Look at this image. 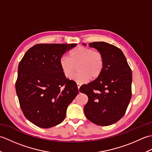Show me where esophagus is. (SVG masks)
Wrapping results in <instances>:
<instances>
[{
	"label": "esophagus",
	"mask_w": 152,
	"mask_h": 152,
	"mask_svg": "<svg viewBox=\"0 0 152 152\" xmlns=\"http://www.w3.org/2000/svg\"><path fill=\"white\" fill-rule=\"evenodd\" d=\"M76 84H77V87H78V89H80V86H81V83H77Z\"/></svg>",
	"instance_id": "1"
}]
</instances>
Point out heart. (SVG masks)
<instances>
[{
    "mask_svg": "<svg viewBox=\"0 0 152 152\" xmlns=\"http://www.w3.org/2000/svg\"><path fill=\"white\" fill-rule=\"evenodd\" d=\"M104 65V57L100 51L83 46L73 49L69 53V58L62 57L59 60V66L67 78L72 77L75 66H77L79 71L72 79L80 83L88 82L90 78H97L102 73Z\"/></svg>",
    "mask_w": 152,
    "mask_h": 152,
    "instance_id": "heart-1",
    "label": "heart"
}]
</instances>
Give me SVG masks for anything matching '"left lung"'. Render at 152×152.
Returning <instances> with one entry per match:
<instances>
[{"label":"left lung","mask_w":152,"mask_h":152,"mask_svg":"<svg viewBox=\"0 0 152 152\" xmlns=\"http://www.w3.org/2000/svg\"><path fill=\"white\" fill-rule=\"evenodd\" d=\"M89 46L102 54L104 65L97 78L82 85L79 89L88 96L84 114L96 125H110L124 115L129 104L131 69L122 51L114 45L96 42L89 43Z\"/></svg>","instance_id":"left-lung-1"}]
</instances>
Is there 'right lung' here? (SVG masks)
Here are the masks:
<instances>
[{
	"label": "right lung",
	"mask_w": 152,
	"mask_h": 152,
	"mask_svg": "<svg viewBox=\"0 0 152 152\" xmlns=\"http://www.w3.org/2000/svg\"><path fill=\"white\" fill-rule=\"evenodd\" d=\"M76 45H34L19 62L15 82L19 105L25 118L38 127L61 124L68 106L78 94L76 83L67 79L59 66L63 55Z\"/></svg>",
	"instance_id": "right-lung-1"
}]
</instances>
